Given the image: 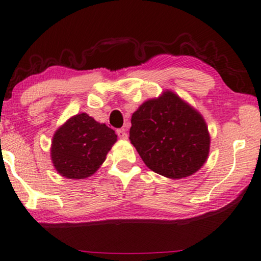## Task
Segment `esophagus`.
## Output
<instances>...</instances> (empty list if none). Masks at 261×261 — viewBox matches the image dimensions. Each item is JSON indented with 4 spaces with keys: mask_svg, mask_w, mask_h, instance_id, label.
<instances>
[{
    "mask_svg": "<svg viewBox=\"0 0 261 261\" xmlns=\"http://www.w3.org/2000/svg\"><path fill=\"white\" fill-rule=\"evenodd\" d=\"M117 134L119 136V139H121V140H127V138H128V135L125 132V129H118Z\"/></svg>",
    "mask_w": 261,
    "mask_h": 261,
    "instance_id": "1",
    "label": "esophagus"
}]
</instances>
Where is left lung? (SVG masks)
I'll use <instances>...</instances> for the list:
<instances>
[{
	"label": "left lung",
	"mask_w": 261,
	"mask_h": 261,
	"mask_svg": "<svg viewBox=\"0 0 261 261\" xmlns=\"http://www.w3.org/2000/svg\"><path fill=\"white\" fill-rule=\"evenodd\" d=\"M130 122V143L157 174L182 179L193 175L206 162V122L197 110L173 91H164L158 98L140 105Z\"/></svg>",
	"instance_id": "left-lung-1"
}]
</instances>
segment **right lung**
<instances>
[{
	"mask_svg": "<svg viewBox=\"0 0 261 261\" xmlns=\"http://www.w3.org/2000/svg\"><path fill=\"white\" fill-rule=\"evenodd\" d=\"M117 142L114 130L87 113L75 114L54 134L50 156L56 171L72 180L93 175Z\"/></svg>",
	"mask_w": 261,
	"mask_h": 261,
	"instance_id": "add662e5",
	"label": "right lung"
}]
</instances>
